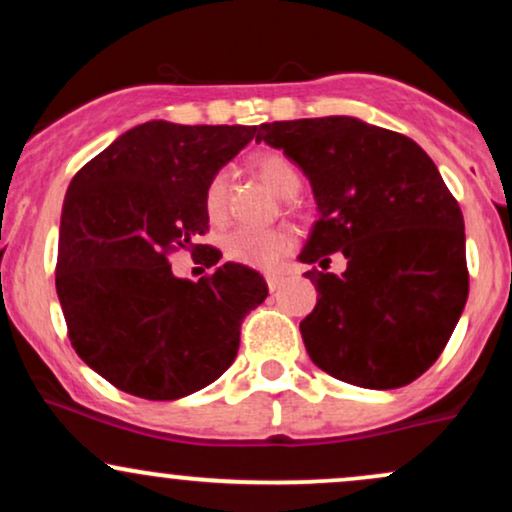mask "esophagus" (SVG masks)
<instances>
[{"label":"esophagus","instance_id":"34e87169","mask_svg":"<svg viewBox=\"0 0 512 512\" xmlns=\"http://www.w3.org/2000/svg\"><path fill=\"white\" fill-rule=\"evenodd\" d=\"M264 279H267L269 291H276V289H279V286H281V274L269 272V274H264Z\"/></svg>","mask_w":512,"mask_h":512}]
</instances>
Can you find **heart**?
Returning <instances> with one entry per match:
<instances>
[{
	"label": "heart",
	"instance_id": "obj_1",
	"mask_svg": "<svg viewBox=\"0 0 512 512\" xmlns=\"http://www.w3.org/2000/svg\"><path fill=\"white\" fill-rule=\"evenodd\" d=\"M255 170L279 197H296L298 190H301V173H298V168L284 154H274V151L260 154L255 158ZM228 178H231V173L226 168H221L207 182V190H204V211H207L211 221H221L223 214H226ZM291 248L293 233L284 226L236 228V231L228 233L226 240H223V252H226L228 260L252 269L274 267Z\"/></svg>",
	"mask_w": 512,
	"mask_h": 512
}]
</instances>
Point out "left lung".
I'll return each instance as SVG.
<instances>
[{
	"mask_svg": "<svg viewBox=\"0 0 512 512\" xmlns=\"http://www.w3.org/2000/svg\"><path fill=\"white\" fill-rule=\"evenodd\" d=\"M313 187L320 219L298 260L317 289L308 356L368 390L409 385L443 354L469 293L464 219L436 163L404 134L334 115L260 125ZM345 255L342 275L326 272Z\"/></svg>",
	"mask_w": 512,
	"mask_h": 512,
	"instance_id": "left-lung-1",
	"label": "left lung"
}]
</instances>
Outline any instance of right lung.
I'll use <instances>...</instances> for the list:
<instances>
[{
	"label": "right lung",
	"mask_w": 512,
	"mask_h": 512,
	"mask_svg": "<svg viewBox=\"0 0 512 512\" xmlns=\"http://www.w3.org/2000/svg\"><path fill=\"white\" fill-rule=\"evenodd\" d=\"M257 127L151 120L117 137L69 182L55 286L86 366L134 397L180 399L233 363L245 315L267 298L255 269L226 262L178 279L173 250H204V190ZM221 255H211L209 264Z\"/></svg>",
	"instance_id": "obj_1"
}]
</instances>
